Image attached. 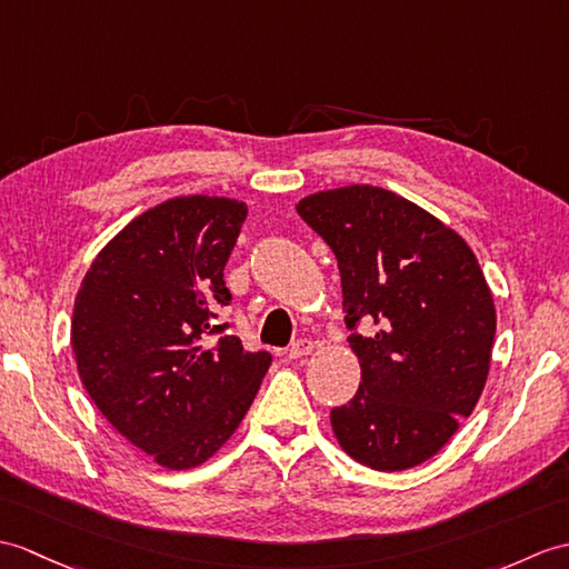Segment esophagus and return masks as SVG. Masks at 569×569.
<instances>
[{"instance_id":"1","label":"esophagus","mask_w":569,"mask_h":569,"mask_svg":"<svg viewBox=\"0 0 569 569\" xmlns=\"http://www.w3.org/2000/svg\"><path fill=\"white\" fill-rule=\"evenodd\" d=\"M312 349H315V345L310 339H298L288 347V356H290V359H302V356H308Z\"/></svg>"}]
</instances>
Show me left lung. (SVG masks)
Masks as SVG:
<instances>
[{
	"mask_svg": "<svg viewBox=\"0 0 569 569\" xmlns=\"http://www.w3.org/2000/svg\"><path fill=\"white\" fill-rule=\"evenodd\" d=\"M296 210L337 257L361 363L353 400L329 415L339 446L382 472L425 463L490 373L497 312L478 259L425 208L368 183L306 196Z\"/></svg>",
	"mask_w": 569,
	"mask_h": 569,
	"instance_id": "1",
	"label": "left lung"
}]
</instances>
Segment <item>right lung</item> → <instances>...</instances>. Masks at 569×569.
Returning a JSON list of instances; mask_svg holds the SVG:
<instances>
[{"label": "right lung", "instance_id": "right-lung-1", "mask_svg": "<svg viewBox=\"0 0 569 569\" xmlns=\"http://www.w3.org/2000/svg\"><path fill=\"white\" fill-rule=\"evenodd\" d=\"M247 206L179 196L106 244L77 290L79 378L111 427L169 470L206 463L240 427L271 366L216 325Z\"/></svg>", "mask_w": 569, "mask_h": 569}]
</instances>
